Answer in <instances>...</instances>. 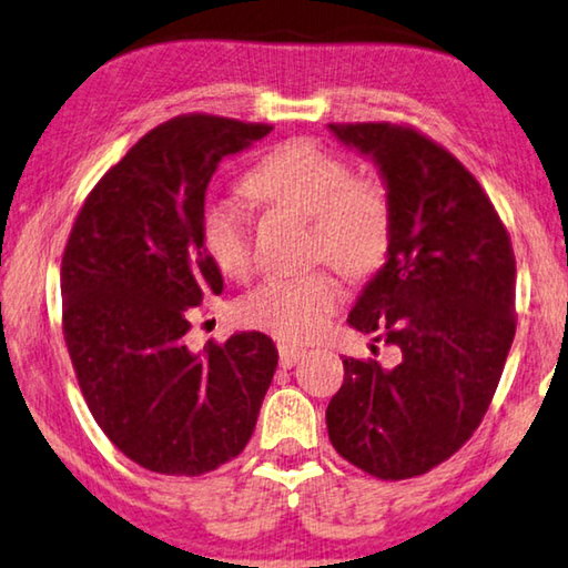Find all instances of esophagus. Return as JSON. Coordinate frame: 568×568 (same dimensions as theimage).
<instances>
[{"instance_id": "34e87169", "label": "esophagus", "mask_w": 568, "mask_h": 568, "mask_svg": "<svg viewBox=\"0 0 568 568\" xmlns=\"http://www.w3.org/2000/svg\"><path fill=\"white\" fill-rule=\"evenodd\" d=\"M302 357H304V349L302 347L284 345V342H282V345H278V365H282V367H292Z\"/></svg>"}]
</instances>
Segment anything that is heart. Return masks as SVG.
I'll return each instance as SVG.
<instances>
[{"label": "heart", "instance_id": "heart-1", "mask_svg": "<svg viewBox=\"0 0 568 568\" xmlns=\"http://www.w3.org/2000/svg\"><path fill=\"white\" fill-rule=\"evenodd\" d=\"M251 201L310 219V251L342 274L362 276L383 262L393 213L383 185L349 179L342 158L310 141L268 151L244 179ZM201 241L221 274L241 278L251 266L246 226L236 206L211 199L201 211ZM339 286L327 272L272 276L244 296L239 317L278 339L304 342L337 310Z\"/></svg>", "mask_w": 568, "mask_h": 568}]
</instances>
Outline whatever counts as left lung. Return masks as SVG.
<instances>
[{
  "mask_svg": "<svg viewBox=\"0 0 568 568\" xmlns=\"http://www.w3.org/2000/svg\"><path fill=\"white\" fill-rule=\"evenodd\" d=\"M387 189V258L349 327L397 347V365L345 362L327 430L342 458L383 480L423 476L480 425L516 334V258L494 203L458 158L393 123H332ZM375 347V345H372Z\"/></svg>",
  "mask_w": 568,
  "mask_h": 568,
  "instance_id": "left-lung-1",
  "label": "left lung"
}]
</instances>
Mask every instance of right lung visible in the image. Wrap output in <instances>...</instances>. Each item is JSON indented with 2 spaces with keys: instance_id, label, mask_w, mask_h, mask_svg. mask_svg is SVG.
<instances>
[{
  "instance_id": "add662e5",
  "label": "right lung",
  "mask_w": 568,
  "mask_h": 568,
  "mask_svg": "<svg viewBox=\"0 0 568 568\" xmlns=\"http://www.w3.org/2000/svg\"><path fill=\"white\" fill-rule=\"evenodd\" d=\"M272 125L181 115L143 135L82 206L62 256V329L82 395L115 448L201 476L246 448L278 352L262 332L185 345L189 310L221 294L201 241L211 175Z\"/></svg>"
}]
</instances>
